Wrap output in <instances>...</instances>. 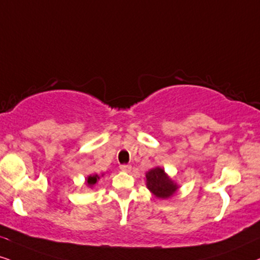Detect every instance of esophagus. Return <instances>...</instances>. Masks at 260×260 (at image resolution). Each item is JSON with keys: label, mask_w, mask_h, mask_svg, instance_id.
I'll list each match as a JSON object with an SVG mask.
<instances>
[{"label": "esophagus", "mask_w": 260, "mask_h": 260, "mask_svg": "<svg viewBox=\"0 0 260 260\" xmlns=\"http://www.w3.org/2000/svg\"><path fill=\"white\" fill-rule=\"evenodd\" d=\"M120 169L122 170V172H126V173H129L131 170H132V167L129 166V164H122V166H120Z\"/></svg>", "instance_id": "esophagus-1"}]
</instances>
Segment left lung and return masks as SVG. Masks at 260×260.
Listing matches in <instances>:
<instances>
[{
	"label": "left lung",
	"instance_id": "8db88e82",
	"mask_svg": "<svg viewBox=\"0 0 260 260\" xmlns=\"http://www.w3.org/2000/svg\"><path fill=\"white\" fill-rule=\"evenodd\" d=\"M146 187L158 199H169L179 189V185L174 181L162 167H154L146 173Z\"/></svg>",
	"mask_w": 260,
	"mask_h": 260
}]
</instances>
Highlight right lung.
<instances>
[{"mask_svg":"<svg viewBox=\"0 0 260 260\" xmlns=\"http://www.w3.org/2000/svg\"><path fill=\"white\" fill-rule=\"evenodd\" d=\"M103 176H104V173L102 174V175H98V174H91V175L85 177V185H86L88 188H93V186L96 185L98 180Z\"/></svg>","mask_w":260,"mask_h":260,"instance_id":"right-lung-1","label":"right lung"}]
</instances>
